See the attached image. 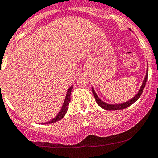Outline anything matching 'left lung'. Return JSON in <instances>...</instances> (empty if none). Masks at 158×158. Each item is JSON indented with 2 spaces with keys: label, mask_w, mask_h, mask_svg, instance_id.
I'll return each mask as SVG.
<instances>
[{
  "label": "left lung",
  "mask_w": 158,
  "mask_h": 158,
  "mask_svg": "<svg viewBox=\"0 0 158 158\" xmlns=\"http://www.w3.org/2000/svg\"><path fill=\"white\" fill-rule=\"evenodd\" d=\"M147 71H146V75H145V77H144V80L143 81L142 85L140 86V88L139 90L138 91V92L131 99H130L129 101L127 102H125L123 103H119V104H109V103L107 102H103L101 98H99L98 96L96 94L95 91L94 89L92 87V92L93 94H94V97L95 98L96 102L97 104L100 106L101 108H102V109H106V110H109V111H115V110H119V109H124L126 108H128L129 106H130L131 105H133V103L136 102V101L139 99V98L140 97L141 94H142L144 88H145V85H146V82H147V80H148V65L147 66Z\"/></svg>",
  "instance_id": "obj_1"
}]
</instances>
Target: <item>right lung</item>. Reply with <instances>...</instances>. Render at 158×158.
Segmentation results:
<instances>
[{
	"label": "right lung",
	"mask_w": 158,
	"mask_h": 158,
	"mask_svg": "<svg viewBox=\"0 0 158 158\" xmlns=\"http://www.w3.org/2000/svg\"><path fill=\"white\" fill-rule=\"evenodd\" d=\"M72 88H73V86H70V88H68L67 91V94H66V97L65 99H64V104H63L62 107H61V109L60 110L59 113L57 115H56L52 119H51L50 121L49 122H46V123H44L43 124H49V123H56V122L59 121V120L62 119L64 117L65 114L67 113V107H68V105L70 102V94H71V91H72Z\"/></svg>",
	"instance_id": "add662e5"
}]
</instances>
